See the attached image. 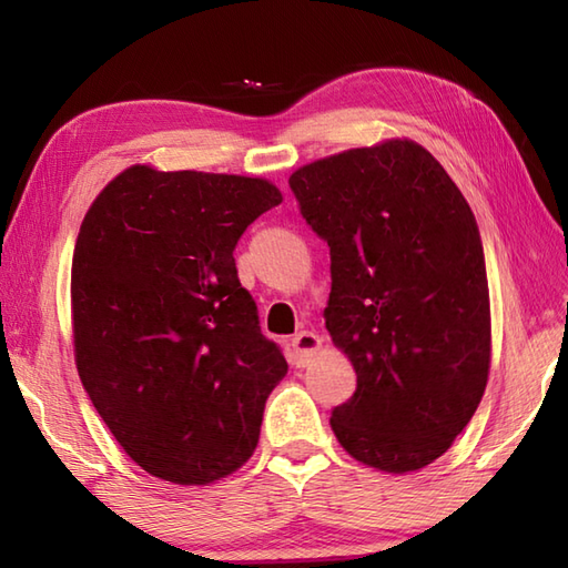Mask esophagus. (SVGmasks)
<instances>
[{"instance_id": "34e87169", "label": "esophagus", "mask_w": 568, "mask_h": 568, "mask_svg": "<svg viewBox=\"0 0 568 568\" xmlns=\"http://www.w3.org/2000/svg\"><path fill=\"white\" fill-rule=\"evenodd\" d=\"M322 346V339L315 332H300L291 339V348H293V364L297 368L307 366L312 356H315L317 348Z\"/></svg>"}]
</instances>
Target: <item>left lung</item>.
Here are the masks:
<instances>
[{"instance_id":"1","label":"left lung","mask_w":568,"mask_h":568,"mask_svg":"<svg viewBox=\"0 0 568 568\" xmlns=\"http://www.w3.org/2000/svg\"><path fill=\"white\" fill-rule=\"evenodd\" d=\"M287 185L329 246L324 320L356 371L354 395L332 409L336 439L388 474L432 464L474 417L490 368L474 212L413 141L329 155Z\"/></svg>"}]
</instances>
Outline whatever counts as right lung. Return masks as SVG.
Segmentation results:
<instances>
[{
  "instance_id": "add662e5",
  "label": "right lung",
  "mask_w": 568,
  "mask_h": 568,
  "mask_svg": "<svg viewBox=\"0 0 568 568\" xmlns=\"http://www.w3.org/2000/svg\"><path fill=\"white\" fill-rule=\"evenodd\" d=\"M281 202L261 178L134 165L84 214L70 275L78 373L151 476L204 486L256 449L287 364L234 248Z\"/></svg>"
}]
</instances>
